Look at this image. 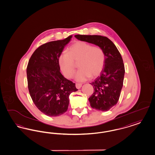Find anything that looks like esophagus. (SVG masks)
I'll return each mask as SVG.
<instances>
[{
  "instance_id": "esophagus-1",
  "label": "esophagus",
  "mask_w": 155,
  "mask_h": 155,
  "mask_svg": "<svg viewBox=\"0 0 155 155\" xmlns=\"http://www.w3.org/2000/svg\"><path fill=\"white\" fill-rule=\"evenodd\" d=\"M82 87V84H75V87L77 88V89H80L81 88V87Z\"/></svg>"
}]
</instances>
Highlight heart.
<instances>
[{
	"mask_svg": "<svg viewBox=\"0 0 155 155\" xmlns=\"http://www.w3.org/2000/svg\"><path fill=\"white\" fill-rule=\"evenodd\" d=\"M103 50L85 41H77L63 52L58 59L60 68L67 78H71L75 70V64L79 70L75 74L77 81H84L90 77L94 78L100 74L105 63Z\"/></svg>",
	"mask_w": 155,
	"mask_h": 155,
	"instance_id": "heart-1",
	"label": "heart"
}]
</instances>
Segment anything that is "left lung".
I'll use <instances>...</instances> for the list:
<instances>
[{"mask_svg": "<svg viewBox=\"0 0 155 155\" xmlns=\"http://www.w3.org/2000/svg\"><path fill=\"white\" fill-rule=\"evenodd\" d=\"M78 40L95 44L104 52V67L100 76L91 83L94 92L89 98L92 108L107 111L116 105L124 84V66L115 44L108 38L99 35H75Z\"/></svg>", "mask_w": 155, "mask_h": 155, "instance_id": "1", "label": "left lung"}]
</instances>
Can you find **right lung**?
I'll list each match as a JSON object with an SVG mask.
<instances>
[{
    "label": "right lung",
    "instance_id": "right-lung-1",
    "mask_svg": "<svg viewBox=\"0 0 155 155\" xmlns=\"http://www.w3.org/2000/svg\"><path fill=\"white\" fill-rule=\"evenodd\" d=\"M72 36L40 45L28 64V87L31 99L40 111L49 117L59 116L67 111L70 94L78 91L75 84L61 74L58 62Z\"/></svg>",
    "mask_w": 155,
    "mask_h": 155
}]
</instances>
